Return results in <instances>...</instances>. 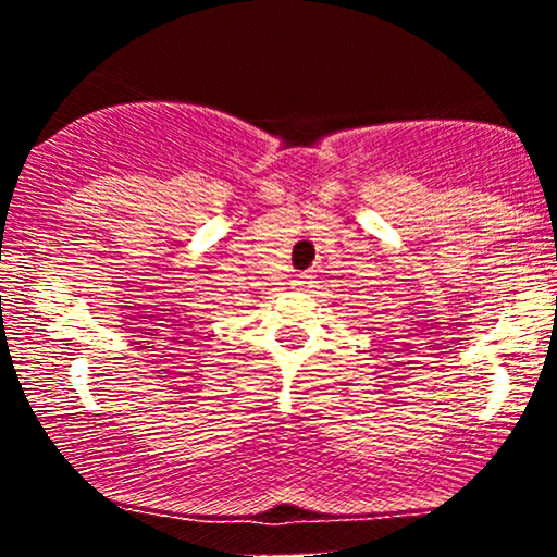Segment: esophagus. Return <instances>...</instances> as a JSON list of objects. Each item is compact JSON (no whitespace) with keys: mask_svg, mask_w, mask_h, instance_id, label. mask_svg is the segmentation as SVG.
Masks as SVG:
<instances>
[{"mask_svg":"<svg viewBox=\"0 0 557 557\" xmlns=\"http://www.w3.org/2000/svg\"><path fill=\"white\" fill-rule=\"evenodd\" d=\"M293 285H296V287H309L311 285V277H309V274H296V277H293Z\"/></svg>","mask_w":557,"mask_h":557,"instance_id":"1","label":"esophagus"}]
</instances>
